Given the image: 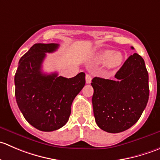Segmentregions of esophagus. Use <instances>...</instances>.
<instances>
[{"instance_id": "34e87169", "label": "esophagus", "mask_w": 160, "mask_h": 160, "mask_svg": "<svg viewBox=\"0 0 160 160\" xmlns=\"http://www.w3.org/2000/svg\"><path fill=\"white\" fill-rule=\"evenodd\" d=\"M91 80H92L91 75H90V74H87V75H86V83H90V82H91Z\"/></svg>"}]
</instances>
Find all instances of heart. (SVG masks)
<instances>
[{"mask_svg": "<svg viewBox=\"0 0 160 160\" xmlns=\"http://www.w3.org/2000/svg\"><path fill=\"white\" fill-rule=\"evenodd\" d=\"M124 57L119 52H114L111 50H106L98 56V60L101 62H107L110 67H118L123 62Z\"/></svg>", "mask_w": 160, "mask_h": 160, "instance_id": "heart-1", "label": "heart"}]
</instances>
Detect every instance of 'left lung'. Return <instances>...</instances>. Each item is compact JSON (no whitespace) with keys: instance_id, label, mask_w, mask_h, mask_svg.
<instances>
[{"instance_id":"left-lung-1","label":"left lung","mask_w":160,"mask_h":160,"mask_svg":"<svg viewBox=\"0 0 160 160\" xmlns=\"http://www.w3.org/2000/svg\"><path fill=\"white\" fill-rule=\"evenodd\" d=\"M114 77V80L94 77L91 83L95 121L109 133L124 132L135 125L149 96V74L144 59L137 53L128 58Z\"/></svg>"}]
</instances>
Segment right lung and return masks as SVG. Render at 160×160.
<instances>
[{
  "label": "right lung",
  "instance_id": "right-lung-1",
  "mask_svg": "<svg viewBox=\"0 0 160 160\" xmlns=\"http://www.w3.org/2000/svg\"><path fill=\"white\" fill-rule=\"evenodd\" d=\"M59 44L37 43L21 57L14 76L18 106L27 122L37 129L52 132L69 120L72 101L85 85V73L72 78L42 72L46 52Z\"/></svg>",
  "mask_w": 160,
  "mask_h": 160
}]
</instances>
